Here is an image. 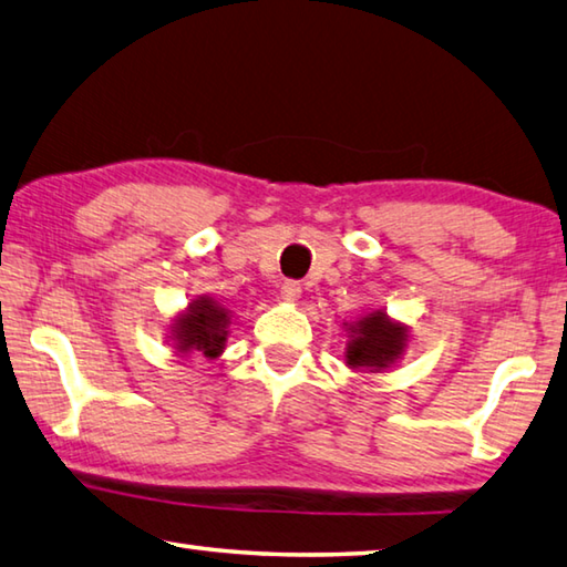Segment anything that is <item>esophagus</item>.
<instances>
[{
    "label": "esophagus",
    "mask_w": 567,
    "mask_h": 567,
    "mask_svg": "<svg viewBox=\"0 0 567 567\" xmlns=\"http://www.w3.org/2000/svg\"><path fill=\"white\" fill-rule=\"evenodd\" d=\"M300 295H302L300 282H285L280 287V300H285V302H297L300 300Z\"/></svg>",
    "instance_id": "obj_1"
}]
</instances>
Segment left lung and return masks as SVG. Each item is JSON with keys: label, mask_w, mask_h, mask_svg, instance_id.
<instances>
[{"label": "left lung", "mask_w": 567, "mask_h": 567, "mask_svg": "<svg viewBox=\"0 0 567 567\" xmlns=\"http://www.w3.org/2000/svg\"><path fill=\"white\" fill-rule=\"evenodd\" d=\"M406 347V327L377 310L349 324V342L344 349V362L352 369H369V372H382L389 364L404 354Z\"/></svg>", "instance_id": "8db88e82"}]
</instances>
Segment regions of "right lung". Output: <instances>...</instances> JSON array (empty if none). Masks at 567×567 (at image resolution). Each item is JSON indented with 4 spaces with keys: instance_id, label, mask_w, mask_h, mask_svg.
<instances>
[{
    "instance_id": "add662e5",
    "label": "right lung",
    "mask_w": 567,
    "mask_h": 567,
    "mask_svg": "<svg viewBox=\"0 0 567 567\" xmlns=\"http://www.w3.org/2000/svg\"><path fill=\"white\" fill-rule=\"evenodd\" d=\"M228 324L230 310H225L213 297H198L188 305V312L176 319L173 342H176L178 354H203L215 359L225 349Z\"/></svg>"
}]
</instances>
